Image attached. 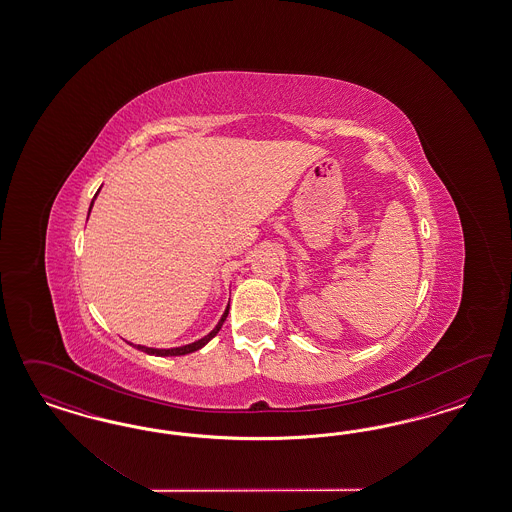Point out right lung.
Instances as JSON below:
<instances>
[{
  "label": "right lung",
  "mask_w": 512,
  "mask_h": 512,
  "mask_svg": "<svg viewBox=\"0 0 512 512\" xmlns=\"http://www.w3.org/2000/svg\"><path fill=\"white\" fill-rule=\"evenodd\" d=\"M99 193V191H97ZM97 193H95V197H97ZM93 197V199H95ZM92 204H90V210H92ZM90 216V214H88ZM227 315H229V306H227V310L225 313L221 315V319H219V323L214 326V330L210 332V334H206L204 338L201 340L193 341V343H187V345H182V347H171V349H154V347H146V345H135L139 351H144V353H148V355H155V357H182V355H189V353H195V351H199L202 349L208 341L212 340L214 336H216L217 332H219V328L223 326L225 323V319H227ZM133 345V343H131Z\"/></svg>",
  "instance_id": "right-lung-1"
}]
</instances>
